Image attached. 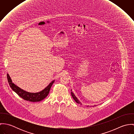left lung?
I'll use <instances>...</instances> for the list:
<instances>
[{"mask_svg": "<svg viewBox=\"0 0 134 134\" xmlns=\"http://www.w3.org/2000/svg\"><path fill=\"white\" fill-rule=\"evenodd\" d=\"M71 91H72V90H71ZM71 95L72 96V97H73V99L75 100V101L77 103H78V104H81V103L80 102V101L78 100V99L74 95V94L72 92H71ZM96 105H94V106H96Z\"/></svg>", "mask_w": 134, "mask_h": 134, "instance_id": "8db88e82", "label": "left lung"}]
</instances>
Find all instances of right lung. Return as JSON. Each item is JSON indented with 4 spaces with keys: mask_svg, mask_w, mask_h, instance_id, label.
<instances>
[{
    "mask_svg": "<svg viewBox=\"0 0 134 134\" xmlns=\"http://www.w3.org/2000/svg\"><path fill=\"white\" fill-rule=\"evenodd\" d=\"M7 79L10 87L16 93H17L20 97H21L24 99L33 102H40L48 96L51 88L55 81V80L52 81L44 89L39 92L30 93L23 90V89L18 87L16 85H15L14 83H13L8 74H7Z\"/></svg>",
    "mask_w": 134,
    "mask_h": 134,
    "instance_id": "add662e5",
    "label": "right lung"
}]
</instances>
